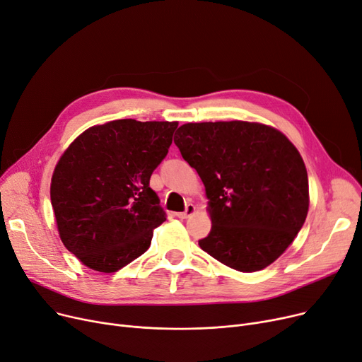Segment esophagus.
<instances>
[{"instance_id":"34e87169","label":"esophagus","mask_w":362,"mask_h":362,"mask_svg":"<svg viewBox=\"0 0 362 362\" xmlns=\"http://www.w3.org/2000/svg\"><path fill=\"white\" fill-rule=\"evenodd\" d=\"M194 213H195V206H194V204H187L185 211L177 213V217H180V218H187V217H191Z\"/></svg>"}]
</instances>
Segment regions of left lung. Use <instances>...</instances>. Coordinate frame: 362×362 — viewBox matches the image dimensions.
Here are the masks:
<instances>
[{
	"mask_svg": "<svg viewBox=\"0 0 362 362\" xmlns=\"http://www.w3.org/2000/svg\"><path fill=\"white\" fill-rule=\"evenodd\" d=\"M176 134L209 199L211 230L199 247L240 272L274 263L309 210L308 171L297 148L271 125L238 119L187 122Z\"/></svg>",
	"mask_w": 362,
	"mask_h": 362,
	"instance_id": "left-lung-1",
	"label": "left lung"
}]
</instances>
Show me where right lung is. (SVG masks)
Returning a JSON list of instances; mask_svg holds the SVG:
<instances>
[{
	"mask_svg": "<svg viewBox=\"0 0 362 362\" xmlns=\"http://www.w3.org/2000/svg\"><path fill=\"white\" fill-rule=\"evenodd\" d=\"M177 125L109 121L83 132L62 153L50 183L56 226L87 268L112 274L149 248L165 220L149 179Z\"/></svg>",
	"mask_w": 362,
	"mask_h": 362,
	"instance_id": "add662e5",
	"label": "right lung"
}]
</instances>
